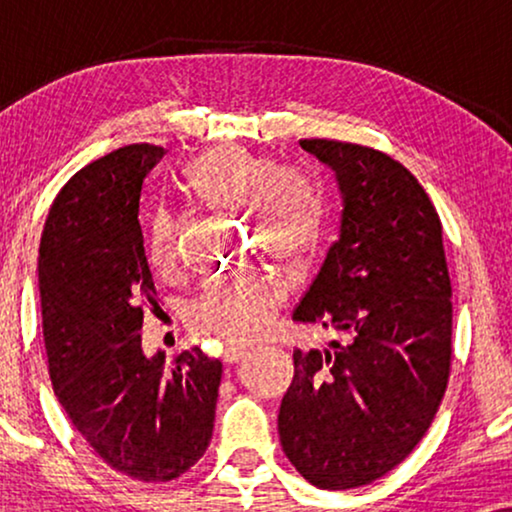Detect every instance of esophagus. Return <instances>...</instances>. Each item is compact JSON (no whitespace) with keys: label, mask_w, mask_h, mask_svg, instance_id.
<instances>
[{"label":"esophagus","mask_w":512,"mask_h":512,"mask_svg":"<svg viewBox=\"0 0 512 512\" xmlns=\"http://www.w3.org/2000/svg\"><path fill=\"white\" fill-rule=\"evenodd\" d=\"M244 354H247V345H228L226 352H223V361L235 363V361H240Z\"/></svg>","instance_id":"esophagus-1"}]
</instances>
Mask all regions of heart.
Segmentation results:
<instances>
[{
  "label": "heart",
  "mask_w": 512,
  "mask_h": 512,
  "mask_svg": "<svg viewBox=\"0 0 512 512\" xmlns=\"http://www.w3.org/2000/svg\"><path fill=\"white\" fill-rule=\"evenodd\" d=\"M186 188L200 205L247 219L258 249L277 263L303 265L317 249L324 221L321 191L300 167L279 165L237 146L205 151L186 167ZM146 251L153 270L172 277L184 263V223L160 209L149 228ZM286 298V282L272 272L209 284L188 310L198 335L226 342L251 340L268 326Z\"/></svg>",
  "instance_id": "b5f03b06"
}]
</instances>
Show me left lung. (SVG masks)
Listing matches in <instances>:
<instances>
[{"label":"left lung","instance_id":"1","mask_svg":"<svg viewBox=\"0 0 512 512\" xmlns=\"http://www.w3.org/2000/svg\"><path fill=\"white\" fill-rule=\"evenodd\" d=\"M300 146L335 172L342 216L293 319L342 340L293 349L279 440L314 487L352 489L401 464L436 417L452 366V282L440 216L410 170L352 142Z\"/></svg>","mask_w":512,"mask_h":512}]
</instances>
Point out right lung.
I'll return each instance as SVG.
<instances>
[{
    "instance_id": "right-lung-1",
    "label": "right lung",
    "mask_w": 512,
    "mask_h": 512,
    "mask_svg": "<svg viewBox=\"0 0 512 512\" xmlns=\"http://www.w3.org/2000/svg\"><path fill=\"white\" fill-rule=\"evenodd\" d=\"M163 146L130 144L62 186L39 247L48 373L69 422L116 473L172 482L212 440L221 361L200 347L165 366L146 359L142 321L156 310L139 200Z\"/></svg>"
}]
</instances>
